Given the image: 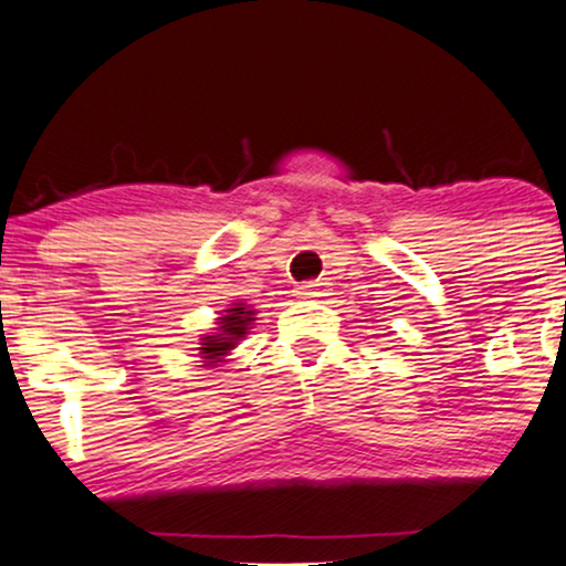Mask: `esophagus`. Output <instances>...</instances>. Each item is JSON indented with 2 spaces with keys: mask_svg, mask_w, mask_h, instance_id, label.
Listing matches in <instances>:
<instances>
[{
  "mask_svg": "<svg viewBox=\"0 0 566 566\" xmlns=\"http://www.w3.org/2000/svg\"><path fill=\"white\" fill-rule=\"evenodd\" d=\"M297 297H319L322 295V284L316 282H308V284H301V287L295 290Z\"/></svg>",
  "mask_w": 566,
  "mask_h": 566,
  "instance_id": "obj_1",
  "label": "esophagus"
}]
</instances>
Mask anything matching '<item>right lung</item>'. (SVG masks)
Segmentation results:
<instances>
[{"instance_id": "obj_1", "label": "right lung", "mask_w": 566, "mask_h": 566, "mask_svg": "<svg viewBox=\"0 0 566 566\" xmlns=\"http://www.w3.org/2000/svg\"><path fill=\"white\" fill-rule=\"evenodd\" d=\"M252 316H255V311L247 308L244 303H233V308L226 311L218 319L216 333L201 337L199 354L201 359L207 361V367L216 365V361H223V356H229V350L237 348V343L242 340L247 329H250Z\"/></svg>"}]
</instances>
